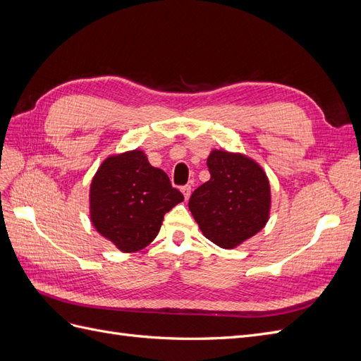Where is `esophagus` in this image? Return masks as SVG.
<instances>
[{
  "instance_id": "34e87169",
  "label": "esophagus",
  "mask_w": 361,
  "mask_h": 361,
  "mask_svg": "<svg viewBox=\"0 0 361 361\" xmlns=\"http://www.w3.org/2000/svg\"><path fill=\"white\" fill-rule=\"evenodd\" d=\"M180 191H182V194H183L185 200H188L190 195H191V185H185V187L180 188Z\"/></svg>"
}]
</instances>
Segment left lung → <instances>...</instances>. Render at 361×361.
<instances>
[{"mask_svg":"<svg viewBox=\"0 0 361 361\" xmlns=\"http://www.w3.org/2000/svg\"><path fill=\"white\" fill-rule=\"evenodd\" d=\"M206 164L211 179L192 192L188 207L209 241L235 248L265 227L269 180L264 169L243 154L215 149Z\"/></svg>","mask_w":361,"mask_h":361,"instance_id":"8db88e82","label":"left lung"}]
</instances>
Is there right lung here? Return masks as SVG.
I'll return each instance as SVG.
<instances>
[{
	"instance_id": "1",
	"label": "right lung",
	"mask_w": 361,
	"mask_h": 361,
	"mask_svg": "<svg viewBox=\"0 0 361 361\" xmlns=\"http://www.w3.org/2000/svg\"><path fill=\"white\" fill-rule=\"evenodd\" d=\"M183 202L143 150L108 157L90 185L93 227L123 253L143 250L157 238L164 215Z\"/></svg>"
}]
</instances>
